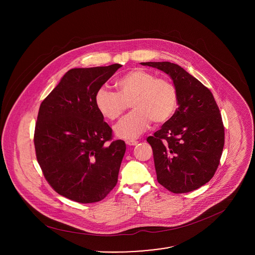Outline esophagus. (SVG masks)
Segmentation results:
<instances>
[{"mask_svg":"<svg viewBox=\"0 0 255 255\" xmlns=\"http://www.w3.org/2000/svg\"><path fill=\"white\" fill-rule=\"evenodd\" d=\"M126 143H127L128 145L134 146L136 145V144L138 143V141H136V140H133V139H129V140H127V141H126Z\"/></svg>","mask_w":255,"mask_h":255,"instance_id":"esophagus-1","label":"esophagus"}]
</instances>
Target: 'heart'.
Returning a JSON list of instances; mask_svg holds the SVG:
<instances>
[{
	"label": "heart",
	"instance_id": "obj_1",
	"mask_svg": "<svg viewBox=\"0 0 255 255\" xmlns=\"http://www.w3.org/2000/svg\"><path fill=\"white\" fill-rule=\"evenodd\" d=\"M118 92L101 87L95 95L98 112L110 121H115L130 103L132 111L115 127L116 134L125 139H133L149 128L169 122L178 108V90L167 78L155 73L134 69L117 81Z\"/></svg>",
	"mask_w": 255,
	"mask_h": 255
}]
</instances>
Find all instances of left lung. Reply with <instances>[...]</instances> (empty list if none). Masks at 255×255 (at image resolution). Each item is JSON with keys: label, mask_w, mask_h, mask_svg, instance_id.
Wrapping results in <instances>:
<instances>
[{"label": "left lung", "mask_w": 255, "mask_h": 255, "mask_svg": "<svg viewBox=\"0 0 255 255\" xmlns=\"http://www.w3.org/2000/svg\"><path fill=\"white\" fill-rule=\"evenodd\" d=\"M143 66L169 74L178 90L179 107L153 136L157 181L174 193L195 190L209 182L220 164L225 129L211 91L179 65L147 62Z\"/></svg>", "instance_id": "8db88e82"}]
</instances>
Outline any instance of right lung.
Returning a JSON list of instances; mask_svg holds the SVG:
<instances>
[{
    "instance_id": "right-lung-1",
    "label": "right lung",
    "mask_w": 255,
    "mask_h": 255,
    "mask_svg": "<svg viewBox=\"0 0 255 255\" xmlns=\"http://www.w3.org/2000/svg\"><path fill=\"white\" fill-rule=\"evenodd\" d=\"M121 67L70 70L39 108L37 161L53 189L79 203L104 199L118 182L126 143L113 140L95 95Z\"/></svg>"
}]
</instances>
